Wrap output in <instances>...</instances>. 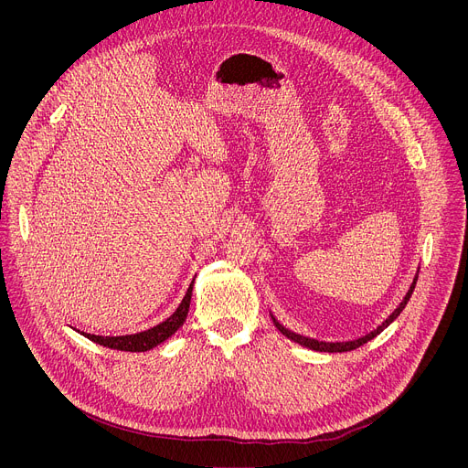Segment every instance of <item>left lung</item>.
I'll return each instance as SVG.
<instances>
[{
    "mask_svg": "<svg viewBox=\"0 0 468 468\" xmlns=\"http://www.w3.org/2000/svg\"><path fill=\"white\" fill-rule=\"evenodd\" d=\"M419 278V276H417ZM417 278H415V282H413V285H411V289H410V292L406 294V298H404V302L399 303V307L378 327V329H374L372 333H368V335H365V337H361V339H357V341H348V343H318V341H314V339H307V337H303V335H296V333H292V331H289L287 327H283L280 322H276V318L272 316V320H274V324H276V327L283 333L285 337H289L291 341H294V343H298V345H302V346H305V348H311V350H316V352H329V354H333V352H350V350H356V348H359V346H363L365 343H368L370 339H374L376 335H379V333L399 314L404 311V307L408 305V302H410V298H411V294H413V291H415V285H417Z\"/></svg>",
    "mask_w": 468,
    "mask_h": 468,
    "instance_id": "8db88e82",
    "label": "left lung"
}]
</instances>
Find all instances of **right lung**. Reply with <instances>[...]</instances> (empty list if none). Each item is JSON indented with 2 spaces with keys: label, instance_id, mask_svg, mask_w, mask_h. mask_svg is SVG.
Segmentation results:
<instances>
[{
  "label": "right lung",
  "instance_id": "right-lung-1",
  "mask_svg": "<svg viewBox=\"0 0 468 468\" xmlns=\"http://www.w3.org/2000/svg\"><path fill=\"white\" fill-rule=\"evenodd\" d=\"M194 283V282H192ZM192 283L181 302V305L177 307V311L166 318L165 322H161L159 325L146 329L143 333H135V335H123V337H100V335H90V333H83L87 339H90L96 345L112 348V350H122V352H146L152 350L154 346L165 343L170 335L183 325L186 313H188V305H190V296H192Z\"/></svg>",
  "mask_w": 468,
  "mask_h": 468
}]
</instances>
